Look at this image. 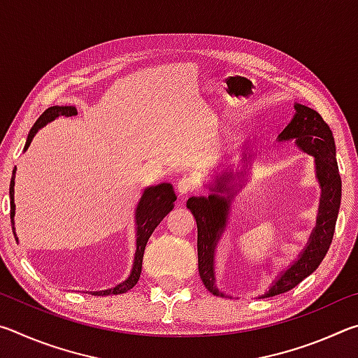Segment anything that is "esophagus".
<instances>
[{"instance_id": "1", "label": "esophagus", "mask_w": 358, "mask_h": 358, "mask_svg": "<svg viewBox=\"0 0 358 358\" xmlns=\"http://www.w3.org/2000/svg\"><path fill=\"white\" fill-rule=\"evenodd\" d=\"M196 187H197L196 181H194L192 178H189V177L181 178L178 183H177V191H178L180 196H183V197L185 196H189L192 191H196Z\"/></svg>"}]
</instances>
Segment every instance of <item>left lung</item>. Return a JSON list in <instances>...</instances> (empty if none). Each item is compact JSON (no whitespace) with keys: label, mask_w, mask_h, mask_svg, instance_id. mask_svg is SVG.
I'll list each match as a JSON object with an SVG mask.
<instances>
[{"label":"left lung","mask_w":358,"mask_h":358,"mask_svg":"<svg viewBox=\"0 0 358 358\" xmlns=\"http://www.w3.org/2000/svg\"><path fill=\"white\" fill-rule=\"evenodd\" d=\"M295 110L296 113L294 120L281 132L280 141L295 138L296 145L303 151L316 157V171L319 183L322 186V199H320L316 229L313 230L305 251L262 296H275L287 292V290L299 286L306 276H310L317 268L331 245L339 203H341V177H339L336 164L335 138H333L330 126L310 107L295 104ZM230 178H234L232 175L224 173L222 177L216 180V186L213 187V191L217 192L226 191V197L211 194L207 199L191 197L186 202V207L191 210L197 222L199 275H201L205 287L220 296H222V294L215 287L213 254L220 235L226 226L230 199L234 197L232 189L227 186Z\"/></svg>","instance_id":"obj_1"}]
</instances>
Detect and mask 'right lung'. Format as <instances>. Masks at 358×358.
Wrapping results in <instances>:
<instances>
[{
  "label": "right lung",
  "mask_w": 358,
  "mask_h": 358,
  "mask_svg": "<svg viewBox=\"0 0 358 358\" xmlns=\"http://www.w3.org/2000/svg\"><path fill=\"white\" fill-rule=\"evenodd\" d=\"M77 115V108L72 106H53L48 107L47 110L41 115L36 121L34 126L29 131L27 143H25V150L29 147L33 137L38 129H41L42 126H45L47 123H50L52 120H55L57 117H74ZM15 169L12 172V178H10V187H9V196H10V222H12V230L14 229V216H15V203H14V185H15ZM175 192L172 189L171 183H161L157 186H151L147 187L143 192V196L141 199V202L137 205L136 210V222H137V250H136V257H134V265H132V271L129 278L121 284H118L117 287L113 289H107V290H99V292H92L93 295H118V294H124L131 290L136 286L138 278H141L142 273V260H143V251L145 246L148 243V238L153 234V230L159 226V222L164 220V216L173 208V202H175ZM15 235V232H14ZM17 240V237H15Z\"/></svg>",
  "instance_id": "right-lung-1"
}]
</instances>
